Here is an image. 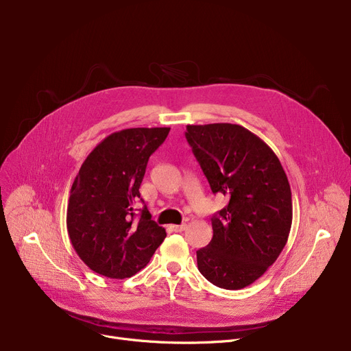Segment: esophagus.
Segmentation results:
<instances>
[{"label": "esophagus", "instance_id": "34e87169", "mask_svg": "<svg viewBox=\"0 0 351 351\" xmlns=\"http://www.w3.org/2000/svg\"><path fill=\"white\" fill-rule=\"evenodd\" d=\"M171 228L173 232H183L186 229V225H172Z\"/></svg>", "mask_w": 351, "mask_h": 351}]
</instances>
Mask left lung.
Wrapping results in <instances>:
<instances>
[{"instance_id":"left-lung-1","label":"left lung","mask_w":351,"mask_h":351,"mask_svg":"<svg viewBox=\"0 0 351 351\" xmlns=\"http://www.w3.org/2000/svg\"><path fill=\"white\" fill-rule=\"evenodd\" d=\"M186 139L213 193L229 204L212 217L213 237L197 269L217 287L243 289L282 253L291 228V191L269 145L234 123L188 125Z\"/></svg>"}]
</instances>
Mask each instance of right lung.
I'll use <instances>...</instances> for the list:
<instances>
[{
  "label": "right lung",
  "instance_id": "obj_1",
  "mask_svg": "<svg viewBox=\"0 0 351 351\" xmlns=\"http://www.w3.org/2000/svg\"><path fill=\"white\" fill-rule=\"evenodd\" d=\"M169 131L129 128L110 134L86 156L72 183L66 210L71 243L81 261L105 278H131L166 237L146 206L139 220L134 219L147 160Z\"/></svg>",
  "mask_w": 351,
  "mask_h": 351
}]
</instances>
